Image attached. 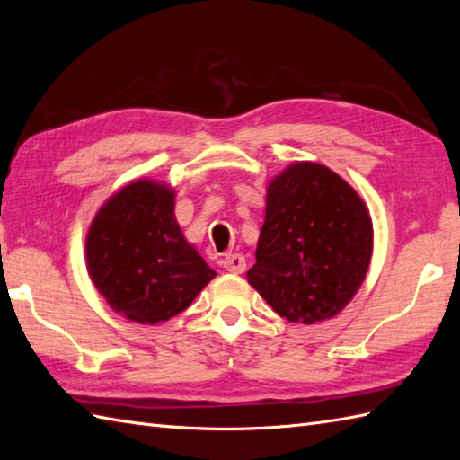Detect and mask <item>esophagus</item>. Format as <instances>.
Instances as JSON below:
<instances>
[{
	"mask_svg": "<svg viewBox=\"0 0 460 460\" xmlns=\"http://www.w3.org/2000/svg\"><path fill=\"white\" fill-rule=\"evenodd\" d=\"M221 265H223V269L227 270V272H237V275H239V272L245 270L247 261H245V257L241 255V252H233V255H225L223 257Z\"/></svg>",
	"mask_w": 460,
	"mask_h": 460,
	"instance_id": "esophagus-1",
	"label": "esophagus"
}]
</instances>
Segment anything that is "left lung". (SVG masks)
I'll return each instance as SVG.
<instances>
[{
    "label": "left lung",
    "mask_w": 460,
    "mask_h": 460,
    "mask_svg": "<svg viewBox=\"0 0 460 460\" xmlns=\"http://www.w3.org/2000/svg\"><path fill=\"white\" fill-rule=\"evenodd\" d=\"M371 247L374 229L359 195L326 165L296 162L269 185L247 279L279 316L314 324L356 295Z\"/></svg>",
    "instance_id": "obj_1"
}]
</instances>
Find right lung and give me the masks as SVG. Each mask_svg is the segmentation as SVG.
<instances>
[{
  "instance_id": "right-lung-1",
  "label": "right lung",
  "mask_w": 460,
  "mask_h": 460,
  "mask_svg": "<svg viewBox=\"0 0 460 460\" xmlns=\"http://www.w3.org/2000/svg\"><path fill=\"white\" fill-rule=\"evenodd\" d=\"M86 262L106 302L140 324L178 316L215 277L181 235L173 191L154 181L126 185L102 205L86 237Z\"/></svg>"
}]
</instances>
